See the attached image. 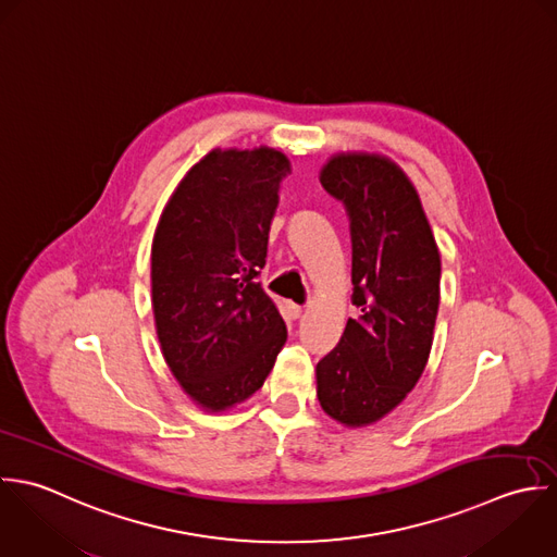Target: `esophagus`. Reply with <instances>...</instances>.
<instances>
[{
  "mask_svg": "<svg viewBox=\"0 0 557 557\" xmlns=\"http://www.w3.org/2000/svg\"><path fill=\"white\" fill-rule=\"evenodd\" d=\"M301 312H304L301 306H297V304H293V301H286V314H288L290 319H299Z\"/></svg>",
  "mask_w": 557,
  "mask_h": 557,
  "instance_id": "34e87169",
  "label": "esophagus"
}]
</instances>
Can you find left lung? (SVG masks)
Instances as JSON below:
<instances>
[{"label": "left lung", "mask_w": 557, "mask_h": 557, "mask_svg": "<svg viewBox=\"0 0 557 557\" xmlns=\"http://www.w3.org/2000/svg\"><path fill=\"white\" fill-rule=\"evenodd\" d=\"M321 185L350 222L352 306L361 317L317 363L323 411L344 426H368L420 381L440 310L442 258L420 196L387 157L342 152Z\"/></svg>", "instance_id": "8db88e82"}]
</instances>
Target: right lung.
I'll use <instances>...</instances> for the list:
<instances>
[{
  "label": "right lung",
  "instance_id": "right-lung-1",
  "mask_svg": "<svg viewBox=\"0 0 557 557\" xmlns=\"http://www.w3.org/2000/svg\"><path fill=\"white\" fill-rule=\"evenodd\" d=\"M286 174L290 161L275 148H215L178 183L154 230L161 350L187 396L211 413L258 392L286 342L258 282Z\"/></svg>",
  "mask_w": 557,
  "mask_h": 557
}]
</instances>
